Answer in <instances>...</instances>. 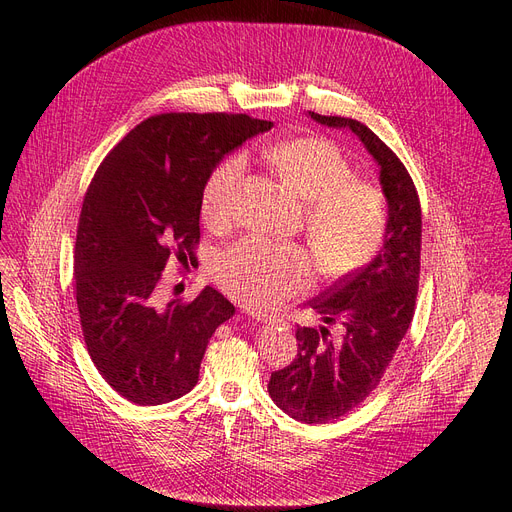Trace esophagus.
<instances>
[{"label": "esophagus", "mask_w": 512, "mask_h": 512, "mask_svg": "<svg viewBox=\"0 0 512 512\" xmlns=\"http://www.w3.org/2000/svg\"><path fill=\"white\" fill-rule=\"evenodd\" d=\"M245 313H247L249 317L257 319V321H263V324H267V321H272V315H267V313H263V311H253V309H247Z\"/></svg>", "instance_id": "esophagus-1"}]
</instances>
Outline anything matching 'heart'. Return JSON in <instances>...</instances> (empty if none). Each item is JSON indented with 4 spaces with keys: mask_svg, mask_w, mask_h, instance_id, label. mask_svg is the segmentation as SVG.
Masks as SVG:
<instances>
[{
    "mask_svg": "<svg viewBox=\"0 0 512 512\" xmlns=\"http://www.w3.org/2000/svg\"><path fill=\"white\" fill-rule=\"evenodd\" d=\"M276 174L305 203V230L324 278L357 272L380 251L388 228V205L378 186L357 180L351 161L326 139H292L265 149ZM245 159L232 155L215 166L201 193L207 226H226L236 207ZM215 282L236 301L276 307L307 290L313 261L292 242L249 236L226 249L213 265Z\"/></svg>",
    "mask_w": 512,
    "mask_h": 512,
    "instance_id": "b5f03b06",
    "label": "heart"
}]
</instances>
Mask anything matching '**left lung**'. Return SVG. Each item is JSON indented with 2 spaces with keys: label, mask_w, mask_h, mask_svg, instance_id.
<instances>
[{
  "label": "left lung",
  "mask_w": 512,
  "mask_h": 512,
  "mask_svg": "<svg viewBox=\"0 0 512 512\" xmlns=\"http://www.w3.org/2000/svg\"><path fill=\"white\" fill-rule=\"evenodd\" d=\"M309 114L319 124L357 134L378 161L388 199V228L380 253L309 301L326 324L340 321L342 338L332 340L328 328H297V357L274 371L267 384L272 400L292 419L330 423L380 386L411 326L421 267V203L405 164L371 128L353 118Z\"/></svg>",
  "instance_id": "1"
}]
</instances>
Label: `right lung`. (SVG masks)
<instances>
[{
  "mask_svg": "<svg viewBox=\"0 0 512 512\" xmlns=\"http://www.w3.org/2000/svg\"><path fill=\"white\" fill-rule=\"evenodd\" d=\"M274 124L247 114H157L105 155L80 209L74 294L101 378L141 407L193 390L215 328L234 315L205 286L159 303L161 272L199 247L201 193L222 157Z\"/></svg>",
  "mask_w": 512,
  "mask_h": 512,
  "instance_id": "obj_1",
  "label": "right lung"
}]
</instances>
